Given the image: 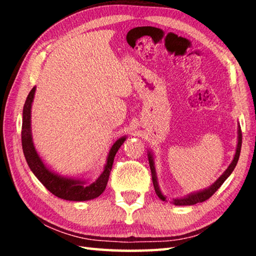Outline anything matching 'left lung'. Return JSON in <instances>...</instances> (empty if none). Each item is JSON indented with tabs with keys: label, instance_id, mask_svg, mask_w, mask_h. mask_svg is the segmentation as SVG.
Returning <instances> with one entry per match:
<instances>
[{
	"label": "left lung",
	"instance_id": "left-lung-1",
	"mask_svg": "<svg viewBox=\"0 0 256 256\" xmlns=\"http://www.w3.org/2000/svg\"><path fill=\"white\" fill-rule=\"evenodd\" d=\"M240 149H242V130H240V126H238V144H237L236 154H235V157H234V160L232 162V164H229V167L227 168L226 172H224V174L214 182V184H212L209 188L203 190H201V192L192 193V194H190V196H188L186 198H176V200L172 201V203H174L175 206H193V204H196V203H200V202L206 201L209 198H211L216 193V190H218L220 186L224 184V182L228 178L229 175H230L232 172V170H235L238 159H240ZM148 158H149L151 176H152V183H154V186L156 193H157V196H158V198H160V200L166 201V198L164 196V194L160 192V190H159V186H158V183H157V176H156V170H154V158H152V154H151L150 152L148 154Z\"/></svg>",
	"mask_w": 256,
	"mask_h": 256
}]
</instances>
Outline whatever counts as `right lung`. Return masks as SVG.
I'll return each instance as SVG.
<instances>
[{
  "label": "right lung",
  "mask_w": 256,
  "mask_h": 256,
  "mask_svg": "<svg viewBox=\"0 0 256 256\" xmlns=\"http://www.w3.org/2000/svg\"><path fill=\"white\" fill-rule=\"evenodd\" d=\"M34 92H36V88L34 86L32 92H29L27 99H26L22 112V131H21L22 150L29 168L32 170L34 176L40 180V183L52 194H54L55 196L60 198H63V200L88 201L98 198L106 188L107 182L108 178H110V174L112 167V162H114L115 154L126 138H120L112 144V149L110 150V154H108L105 170H104L102 175L94 183L86 185V182L84 180L66 178V177H60L56 175L45 166L34 146L30 118H32V104L34 100Z\"/></svg>",
  "instance_id": "obj_1"
}]
</instances>
